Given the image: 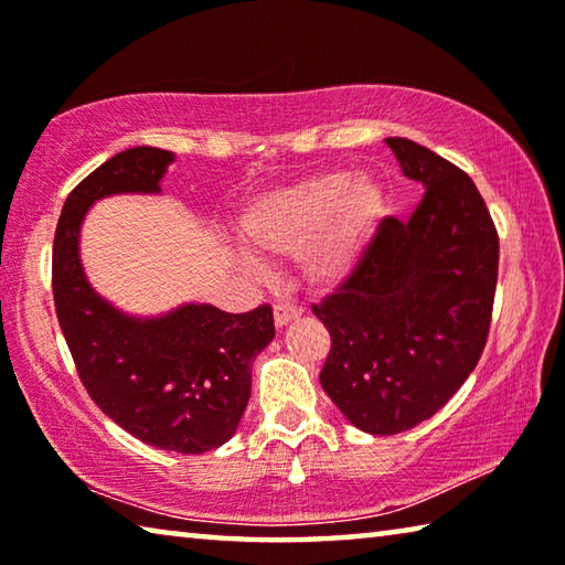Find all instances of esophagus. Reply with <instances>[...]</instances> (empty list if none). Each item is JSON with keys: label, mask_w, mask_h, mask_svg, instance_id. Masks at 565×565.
Wrapping results in <instances>:
<instances>
[{"label": "esophagus", "mask_w": 565, "mask_h": 565, "mask_svg": "<svg viewBox=\"0 0 565 565\" xmlns=\"http://www.w3.org/2000/svg\"><path fill=\"white\" fill-rule=\"evenodd\" d=\"M303 313V309L301 306H296V303H276L274 306V323H276V329H284L286 323H291V321H296Z\"/></svg>", "instance_id": "1"}]
</instances>
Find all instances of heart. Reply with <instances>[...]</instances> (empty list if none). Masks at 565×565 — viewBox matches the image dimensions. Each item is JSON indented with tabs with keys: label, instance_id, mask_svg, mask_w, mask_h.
I'll list each match as a JSON object with an SVG mask.
<instances>
[{
	"label": "heart",
	"instance_id": "heart-1",
	"mask_svg": "<svg viewBox=\"0 0 565 565\" xmlns=\"http://www.w3.org/2000/svg\"><path fill=\"white\" fill-rule=\"evenodd\" d=\"M384 206V189L369 174L319 171L254 196L238 216V234L259 256L303 252L306 279L333 289L361 266Z\"/></svg>",
	"mask_w": 565,
	"mask_h": 565
}]
</instances>
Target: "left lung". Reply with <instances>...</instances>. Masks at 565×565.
Here are the masks:
<instances>
[{"mask_svg": "<svg viewBox=\"0 0 565 565\" xmlns=\"http://www.w3.org/2000/svg\"><path fill=\"white\" fill-rule=\"evenodd\" d=\"M386 145L426 194L406 224L386 216L359 269L313 306L331 333L321 386L374 436L408 431L463 386L499 279V234L471 177L411 139Z\"/></svg>", "mask_w": 565, "mask_h": 565, "instance_id": "left-lung-1", "label": "left lung"}]
</instances>
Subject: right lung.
<instances>
[{"label": "right lung", "mask_w": 565, "mask_h": 565, "mask_svg": "<svg viewBox=\"0 0 565 565\" xmlns=\"http://www.w3.org/2000/svg\"><path fill=\"white\" fill-rule=\"evenodd\" d=\"M174 151L134 147L104 161L66 196L54 234L56 319L87 394L124 431L161 451L204 454L226 444L252 396V363L274 339L269 306L226 313L181 303L134 317L84 274L82 224L99 199L161 194Z\"/></svg>", "instance_id": "obj_1"}]
</instances>
